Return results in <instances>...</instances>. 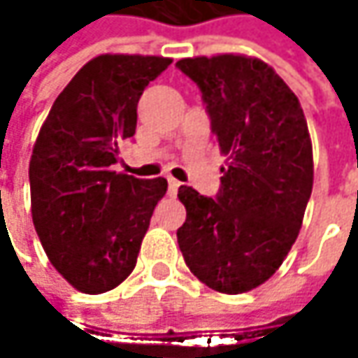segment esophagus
<instances>
[{
  "instance_id": "obj_1",
  "label": "esophagus",
  "mask_w": 358,
  "mask_h": 358,
  "mask_svg": "<svg viewBox=\"0 0 358 358\" xmlns=\"http://www.w3.org/2000/svg\"><path fill=\"white\" fill-rule=\"evenodd\" d=\"M180 188V182L176 178H168V190H170V194H176Z\"/></svg>"
}]
</instances>
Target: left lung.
Wrapping results in <instances>:
<instances>
[{"instance_id": "8db88e82", "label": "left lung", "mask_w": 358, "mask_h": 358, "mask_svg": "<svg viewBox=\"0 0 358 358\" xmlns=\"http://www.w3.org/2000/svg\"><path fill=\"white\" fill-rule=\"evenodd\" d=\"M220 151L228 157L215 199L180 186L186 222L178 245L209 288L241 294L267 282L303 226L313 188V147L296 95L257 57H184Z\"/></svg>"}]
</instances>
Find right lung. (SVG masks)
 <instances>
[{
  "mask_svg": "<svg viewBox=\"0 0 358 358\" xmlns=\"http://www.w3.org/2000/svg\"><path fill=\"white\" fill-rule=\"evenodd\" d=\"M170 57L103 53L53 101L29 166L31 211L51 265L85 294H101L134 269L168 180L117 174V147L134 136L145 87Z\"/></svg>",
  "mask_w": 358,
  "mask_h": 358,
  "instance_id": "right-lung-1",
  "label": "right lung"
}]
</instances>
